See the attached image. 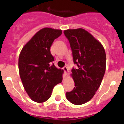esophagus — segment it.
I'll list each match as a JSON object with an SVG mask.
<instances>
[{
	"label": "esophagus",
	"instance_id": "34e87169",
	"mask_svg": "<svg viewBox=\"0 0 124 124\" xmlns=\"http://www.w3.org/2000/svg\"><path fill=\"white\" fill-rule=\"evenodd\" d=\"M63 70H64V71L66 73H68V68L67 66H64V67H63Z\"/></svg>",
	"mask_w": 124,
	"mask_h": 124
}]
</instances>
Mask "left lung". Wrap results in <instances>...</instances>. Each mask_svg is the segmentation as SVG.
Masks as SVG:
<instances>
[{
  "label": "left lung",
  "mask_w": 124,
  "mask_h": 124,
  "mask_svg": "<svg viewBox=\"0 0 124 124\" xmlns=\"http://www.w3.org/2000/svg\"><path fill=\"white\" fill-rule=\"evenodd\" d=\"M73 54L72 77L74 87L66 92L68 100L75 105H81L91 99L100 86L106 71V56L99 41L83 28L64 31Z\"/></svg>",
  "instance_id": "8db88e82"
}]
</instances>
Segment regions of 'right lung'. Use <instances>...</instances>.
<instances>
[{
  "label": "right lung",
  "mask_w": 124,
  "mask_h": 124,
  "mask_svg": "<svg viewBox=\"0 0 124 124\" xmlns=\"http://www.w3.org/2000/svg\"><path fill=\"white\" fill-rule=\"evenodd\" d=\"M61 30L44 28L32 37L22 50L18 69L25 91L33 101L43 102L51 97L53 89L63 80V70L54 66L50 52Z\"/></svg>",
  "instance_id": "add662e5"
}]
</instances>
